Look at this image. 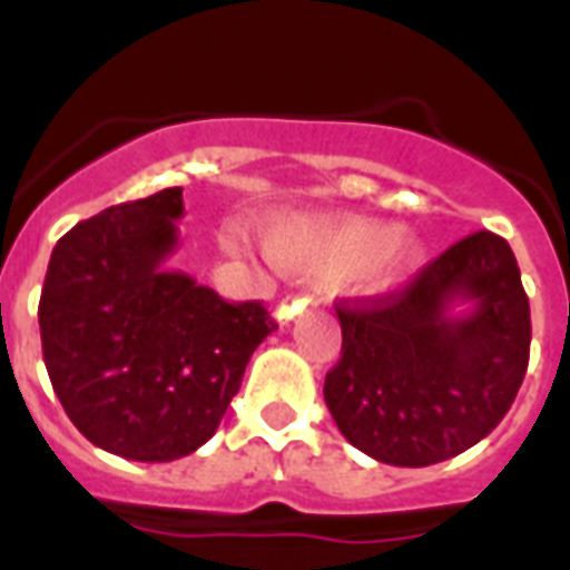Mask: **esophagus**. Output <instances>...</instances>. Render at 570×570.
<instances>
[{"label":"esophagus","instance_id":"1","mask_svg":"<svg viewBox=\"0 0 570 570\" xmlns=\"http://www.w3.org/2000/svg\"><path fill=\"white\" fill-rule=\"evenodd\" d=\"M311 302L313 298H307V295H293V298H284V302H281V320H293L295 313H302Z\"/></svg>","mask_w":570,"mask_h":570}]
</instances>
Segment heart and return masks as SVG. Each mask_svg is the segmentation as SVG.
I'll return each instance as SVG.
<instances>
[{
	"label": "heart",
	"mask_w": 570,
	"mask_h": 570,
	"mask_svg": "<svg viewBox=\"0 0 570 570\" xmlns=\"http://www.w3.org/2000/svg\"><path fill=\"white\" fill-rule=\"evenodd\" d=\"M396 236V224L373 218H284L268 227L266 248L295 275L348 277L370 268L379 281H396L420 257L414 245H393Z\"/></svg>",
	"instance_id": "obj_1"
}]
</instances>
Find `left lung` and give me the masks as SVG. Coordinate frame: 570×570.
Segmentation results:
<instances>
[{
    "label": "left lung",
    "instance_id": "obj_1",
    "mask_svg": "<svg viewBox=\"0 0 570 570\" xmlns=\"http://www.w3.org/2000/svg\"><path fill=\"white\" fill-rule=\"evenodd\" d=\"M468 303L455 317L451 307ZM325 405L352 446L429 468L494 432L530 364V298L509 242L479 230L396 293L337 302Z\"/></svg>",
    "mask_w": 570,
    "mask_h": 570
}]
</instances>
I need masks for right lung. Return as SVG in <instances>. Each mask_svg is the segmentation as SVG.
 <instances>
[{"label":"right lung","instance_id":"obj_1","mask_svg":"<svg viewBox=\"0 0 570 570\" xmlns=\"http://www.w3.org/2000/svg\"><path fill=\"white\" fill-rule=\"evenodd\" d=\"M183 189L102 209L67 230L38 304L58 402L79 432L129 461L204 446L254 348L277 328L263 302H224L163 266L177 248Z\"/></svg>","mask_w":570,"mask_h":570}]
</instances>
